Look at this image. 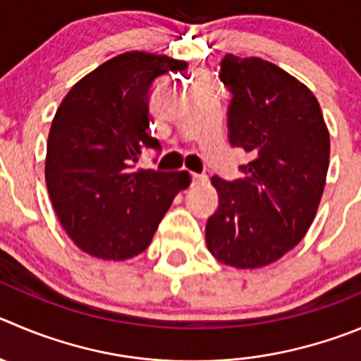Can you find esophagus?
Instances as JSON below:
<instances>
[{
  "instance_id": "obj_1",
  "label": "esophagus",
  "mask_w": 361,
  "mask_h": 361,
  "mask_svg": "<svg viewBox=\"0 0 361 361\" xmlns=\"http://www.w3.org/2000/svg\"><path fill=\"white\" fill-rule=\"evenodd\" d=\"M190 178H192V187H197V185H204L208 181V178L204 176V174L192 173Z\"/></svg>"
}]
</instances>
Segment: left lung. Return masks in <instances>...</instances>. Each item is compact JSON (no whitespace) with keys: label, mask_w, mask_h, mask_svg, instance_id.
I'll return each mask as SVG.
<instances>
[{"label":"left lung","mask_w":361,"mask_h":361,"mask_svg":"<svg viewBox=\"0 0 361 361\" xmlns=\"http://www.w3.org/2000/svg\"><path fill=\"white\" fill-rule=\"evenodd\" d=\"M230 142L251 161L244 178H212L219 208L207 222V247L235 269L271 265L312 226L329 165V131L317 97L276 63L226 55Z\"/></svg>","instance_id":"obj_1"}]
</instances>
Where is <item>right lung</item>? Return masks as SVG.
<instances>
[{"label":"right lung","instance_id":"right-lung-1","mask_svg":"<svg viewBox=\"0 0 361 361\" xmlns=\"http://www.w3.org/2000/svg\"><path fill=\"white\" fill-rule=\"evenodd\" d=\"M187 62L126 51L83 76L60 103L48 137L46 185L71 240L97 260L124 262L153 240L165 212L190 185L187 171H133L146 147L149 89Z\"/></svg>","mask_w":361,"mask_h":361}]
</instances>
